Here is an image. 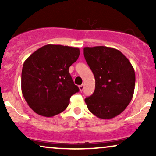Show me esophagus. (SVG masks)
<instances>
[{
    "instance_id": "34e87169",
    "label": "esophagus",
    "mask_w": 156,
    "mask_h": 156,
    "mask_svg": "<svg viewBox=\"0 0 156 156\" xmlns=\"http://www.w3.org/2000/svg\"><path fill=\"white\" fill-rule=\"evenodd\" d=\"M83 89H84V85H83V84H81V85L79 86V89H80V92H82V91L83 90Z\"/></svg>"
}]
</instances>
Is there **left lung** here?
Instances as JSON below:
<instances>
[{
	"mask_svg": "<svg viewBox=\"0 0 156 156\" xmlns=\"http://www.w3.org/2000/svg\"><path fill=\"white\" fill-rule=\"evenodd\" d=\"M83 55L95 78V89L85 99L89 112L109 119L126 108L133 98L136 76L130 61L115 48L85 47Z\"/></svg>",
	"mask_w": 156,
	"mask_h": 156,
	"instance_id": "obj_1",
	"label": "left lung"
}]
</instances>
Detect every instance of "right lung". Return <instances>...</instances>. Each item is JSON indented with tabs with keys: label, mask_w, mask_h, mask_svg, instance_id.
I'll use <instances>...</instances> for the list:
<instances>
[{
	"label": "right lung",
	"mask_w": 156,
	"mask_h": 156,
	"mask_svg": "<svg viewBox=\"0 0 156 156\" xmlns=\"http://www.w3.org/2000/svg\"><path fill=\"white\" fill-rule=\"evenodd\" d=\"M79 55L78 48L47 44L25 61L21 89L35 113L50 117L65 110L70 97L79 91L69 73V67Z\"/></svg>",
	"instance_id": "obj_1"
}]
</instances>
